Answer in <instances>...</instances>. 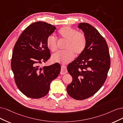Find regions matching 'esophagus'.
<instances>
[{
    "label": "esophagus",
    "instance_id": "34e87169",
    "mask_svg": "<svg viewBox=\"0 0 123 123\" xmlns=\"http://www.w3.org/2000/svg\"><path fill=\"white\" fill-rule=\"evenodd\" d=\"M67 73V70L66 66H64V65H62L60 74H66Z\"/></svg>",
    "mask_w": 123,
    "mask_h": 123
}]
</instances>
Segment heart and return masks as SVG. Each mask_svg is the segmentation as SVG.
<instances>
[{"instance_id": "obj_1", "label": "heart", "mask_w": 123, "mask_h": 123, "mask_svg": "<svg viewBox=\"0 0 123 123\" xmlns=\"http://www.w3.org/2000/svg\"><path fill=\"white\" fill-rule=\"evenodd\" d=\"M59 35L66 43L64 51H59L52 56L54 62L66 64L73 59L74 54L79 55L82 53L86 45V38L84 34L78 31L69 26L63 27L59 30ZM46 45L49 49L52 51H56L58 43L56 38L53 35L48 37Z\"/></svg>"}]
</instances>
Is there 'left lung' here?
<instances>
[{
  "mask_svg": "<svg viewBox=\"0 0 123 123\" xmlns=\"http://www.w3.org/2000/svg\"><path fill=\"white\" fill-rule=\"evenodd\" d=\"M78 27L85 35L86 45L67 66L73 81L67 86V92L72 98L82 100L92 96L104 84L110 59L107 44L96 28L85 22Z\"/></svg>",
  "mask_w": 123,
  "mask_h": 123,
  "instance_id": "obj_1",
  "label": "left lung"
}]
</instances>
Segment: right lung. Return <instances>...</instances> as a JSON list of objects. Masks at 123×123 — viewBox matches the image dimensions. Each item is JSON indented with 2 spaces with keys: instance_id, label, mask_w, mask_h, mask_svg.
Masks as SVG:
<instances>
[{
  "instance_id": "add662e5",
  "label": "right lung",
  "mask_w": 123,
  "mask_h": 123,
  "mask_svg": "<svg viewBox=\"0 0 123 123\" xmlns=\"http://www.w3.org/2000/svg\"><path fill=\"white\" fill-rule=\"evenodd\" d=\"M56 29L46 22L33 23L23 31L14 47L12 70L18 89L27 97L39 98L46 96L51 82L60 72L58 63L40 66L50 57L46 40Z\"/></svg>"
}]
</instances>
